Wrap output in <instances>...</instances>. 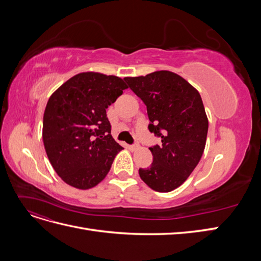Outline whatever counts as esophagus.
Returning <instances> with one entry per match:
<instances>
[{"mask_svg":"<svg viewBox=\"0 0 261 261\" xmlns=\"http://www.w3.org/2000/svg\"><path fill=\"white\" fill-rule=\"evenodd\" d=\"M127 148L130 150V151H135L136 149L139 148V145H138V144H136V145H128Z\"/></svg>","mask_w":261,"mask_h":261,"instance_id":"34e87169","label":"esophagus"}]
</instances>
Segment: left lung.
I'll use <instances>...</instances> for the list:
<instances>
[{"mask_svg": "<svg viewBox=\"0 0 261 261\" xmlns=\"http://www.w3.org/2000/svg\"><path fill=\"white\" fill-rule=\"evenodd\" d=\"M124 80L147 106L149 130L162 141L149 148L153 161L139 169V176L155 192H172L192 174L206 147L208 117L200 94L170 70Z\"/></svg>", "mask_w": 261, "mask_h": 261, "instance_id": "obj_1", "label": "left lung"}]
</instances>
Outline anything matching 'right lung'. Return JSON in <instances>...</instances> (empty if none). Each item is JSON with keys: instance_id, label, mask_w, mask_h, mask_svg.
Returning a JSON list of instances; mask_svg holds the SVG:
<instances>
[{"instance_id": "1", "label": "right lung", "mask_w": 261, "mask_h": 261, "mask_svg": "<svg viewBox=\"0 0 261 261\" xmlns=\"http://www.w3.org/2000/svg\"><path fill=\"white\" fill-rule=\"evenodd\" d=\"M127 88L117 76L84 72L51 94L43 115V145L54 171L69 186L92 188L111 169L123 147L111 135L107 109Z\"/></svg>"}]
</instances>
